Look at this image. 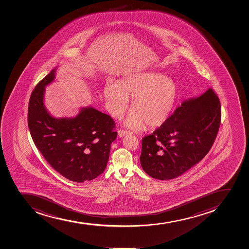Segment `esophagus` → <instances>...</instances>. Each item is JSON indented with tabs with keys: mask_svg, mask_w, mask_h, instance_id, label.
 <instances>
[{
	"mask_svg": "<svg viewBox=\"0 0 249 249\" xmlns=\"http://www.w3.org/2000/svg\"><path fill=\"white\" fill-rule=\"evenodd\" d=\"M128 134H130V132L126 131V130H119L118 131V135H119V137H124V136L128 135Z\"/></svg>",
	"mask_w": 249,
	"mask_h": 249,
	"instance_id": "34e87169",
	"label": "esophagus"
}]
</instances>
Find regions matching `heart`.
Returning a JSON list of instances; mask_svg holds the SVG:
<instances>
[{
	"label": "heart",
	"mask_w": 249,
	"mask_h": 249,
	"mask_svg": "<svg viewBox=\"0 0 249 249\" xmlns=\"http://www.w3.org/2000/svg\"><path fill=\"white\" fill-rule=\"evenodd\" d=\"M178 86L171 77L156 71L138 72L119 80L117 86L109 82L103 94L109 114L121 119L132 99L131 109L125 119L126 127L140 130L163 125L170 116L178 96Z\"/></svg>",
	"instance_id": "1"
}]
</instances>
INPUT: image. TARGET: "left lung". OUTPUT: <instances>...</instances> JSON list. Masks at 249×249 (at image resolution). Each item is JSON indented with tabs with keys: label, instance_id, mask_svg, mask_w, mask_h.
I'll list each match as a JSON object with an SVG mask.
<instances>
[{
	"label": "left lung",
	"instance_id": "left-lung-1",
	"mask_svg": "<svg viewBox=\"0 0 249 249\" xmlns=\"http://www.w3.org/2000/svg\"><path fill=\"white\" fill-rule=\"evenodd\" d=\"M220 121V102L212 89L185 100L163 125L142 139V169L158 180L182 175L211 150Z\"/></svg>",
	"mask_w": 249,
	"mask_h": 249
}]
</instances>
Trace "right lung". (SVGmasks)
Wrapping results in <instances>:
<instances>
[{"mask_svg":"<svg viewBox=\"0 0 249 249\" xmlns=\"http://www.w3.org/2000/svg\"><path fill=\"white\" fill-rule=\"evenodd\" d=\"M57 67L36 86L28 107V127L36 147L50 165L74 181L93 180L106 169L116 140L114 122L91 106L71 118H56L44 104L45 88L55 79Z\"/></svg>","mask_w":249,"mask_h":249,"instance_id":"obj_1","label":"right lung"}]
</instances>
